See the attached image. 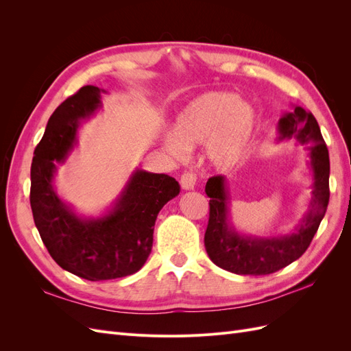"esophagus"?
Here are the masks:
<instances>
[{"mask_svg": "<svg viewBox=\"0 0 351 351\" xmlns=\"http://www.w3.org/2000/svg\"><path fill=\"white\" fill-rule=\"evenodd\" d=\"M180 183H182V187L184 190H193L196 186V174L192 171H186L182 176V180H180Z\"/></svg>", "mask_w": 351, "mask_h": 351, "instance_id": "34e87169", "label": "esophagus"}]
</instances>
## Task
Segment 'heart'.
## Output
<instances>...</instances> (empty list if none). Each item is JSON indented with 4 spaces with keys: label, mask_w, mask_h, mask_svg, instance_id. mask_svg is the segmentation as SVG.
<instances>
[{
    "label": "heart",
    "mask_w": 351,
    "mask_h": 351,
    "mask_svg": "<svg viewBox=\"0 0 351 351\" xmlns=\"http://www.w3.org/2000/svg\"><path fill=\"white\" fill-rule=\"evenodd\" d=\"M256 110L239 95L208 92L190 101L177 115L174 134L165 137L167 151L183 158L187 149L206 145V158L217 168L237 162L256 130Z\"/></svg>",
    "instance_id": "obj_1"
}]
</instances>
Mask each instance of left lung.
I'll list each match as a JSON object with an SVG mask.
<instances>
[{
	"mask_svg": "<svg viewBox=\"0 0 351 351\" xmlns=\"http://www.w3.org/2000/svg\"><path fill=\"white\" fill-rule=\"evenodd\" d=\"M291 137H295L309 152L313 174L309 209L290 234L243 236L230 222V193L226 177H210L205 187L210 197L205 249L217 267L237 275H268L297 261L309 247L329 202V155L319 124L312 112L302 107L284 112L278 121V141Z\"/></svg>",
	"mask_w": 351,
	"mask_h": 351,
	"instance_id": "obj_1",
	"label": "left lung"
}]
</instances>
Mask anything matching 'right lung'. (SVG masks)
<instances>
[{
  "mask_svg": "<svg viewBox=\"0 0 351 351\" xmlns=\"http://www.w3.org/2000/svg\"><path fill=\"white\" fill-rule=\"evenodd\" d=\"M97 86H83L49 117L30 168V206L35 226L62 269L89 281L127 277L139 271L154 243L159 210L180 193L176 178L136 169L107 214L79 217L54 189L57 162H64L82 121L102 107Z\"/></svg>",
  "mask_w": 351,
  "mask_h": 351,
  "instance_id": "right-lung-1",
  "label": "right lung"
}]
</instances>
